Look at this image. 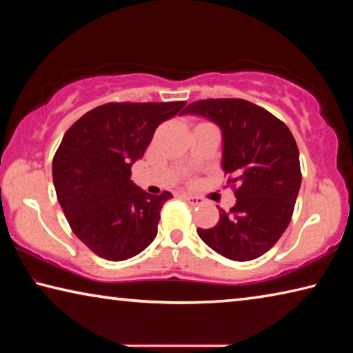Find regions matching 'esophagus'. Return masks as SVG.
<instances>
[{"instance_id":"esophagus-1","label":"esophagus","mask_w":353,"mask_h":353,"mask_svg":"<svg viewBox=\"0 0 353 353\" xmlns=\"http://www.w3.org/2000/svg\"><path fill=\"white\" fill-rule=\"evenodd\" d=\"M183 199L187 201L190 205H193V207H196V205H201L202 202H204V201H202L201 198H196V196H188V194H185V196H183Z\"/></svg>"}]
</instances>
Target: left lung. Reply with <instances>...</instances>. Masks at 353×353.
<instances>
[{
	"label": "left lung",
	"mask_w": 353,
	"mask_h": 353,
	"mask_svg": "<svg viewBox=\"0 0 353 353\" xmlns=\"http://www.w3.org/2000/svg\"><path fill=\"white\" fill-rule=\"evenodd\" d=\"M182 113L221 128L223 170L236 198L229 212L221 208L216 225L198 229V235L229 260L259 259L283 235L294 212L302 182L294 137L283 121L246 99H202Z\"/></svg>",
	"instance_id": "8db88e82"
}]
</instances>
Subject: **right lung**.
<instances>
[{
  "label": "right lung",
  "mask_w": 353,
  "mask_h": 353,
  "mask_svg": "<svg viewBox=\"0 0 353 353\" xmlns=\"http://www.w3.org/2000/svg\"><path fill=\"white\" fill-rule=\"evenodd\" d=\"M183 105L185 101L109 103L65 132L52 159L57 201L74 235L101 259H132L157 235L160 210L172 194L146 193L130 181V168L159 124Z\"/></svg>",
  "instance_id": "right-lung-1"
}]
</instances>
